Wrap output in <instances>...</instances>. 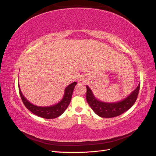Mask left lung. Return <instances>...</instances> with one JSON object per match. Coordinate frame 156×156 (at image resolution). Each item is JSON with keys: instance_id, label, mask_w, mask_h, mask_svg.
Wrapping results in <instances>:
<instances>
[{"instance_id": "obj_1", "label": "left lung", "mask_w": 156, "mask_h": 156, "mask_svg": "<svg viewBox=\"0 0 156 156\" xmlns=\"http://www.w3.org/2000/svg\"><path fill=\"white\" fill-rule=\"evenodd\" d=\"M140 84L129 96L116 103H105L98 100L92 90L87 86V101L96 115L102 118H112L122 115L133 105L137 98Z\"/></svg>"}]
</instances>
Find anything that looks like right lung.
<instances>
[{"label": "right lung", "mask_w": 156, "mask_h": 156, "mask_svg": "<svg viewBox=\"0 0 156 156\" xmlns=\"http://www.w3.org/2000/svg\"><path fill=\"white\" fill-rule=\"evenodd\" d=\"M76 84V82L70 84L65 88V92L62 100L57 104L49 107H37L32 104L23 95L20 87H19V91H20V96L25 106L33 114L44 118V119H53L60 116L66 109L71 100H72L73 89Z\"/></svg>", "instance_id": "1"}]
</instances>
